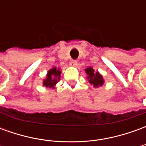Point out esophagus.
I'll return each instance as SVG.
<instances>
[{"instance_id": "esophagus-1", "label": "esophagus", "mask_w": 146, "mask_h": 146, "mask_svg": "<svg viewBox=\"0 0 146 146\" xmlns=\"http://www.w3.org/2000/svg\"><path fill=\"white\" fill-rule=\"evenodd\" d=\"M76 64H77L76 60H71V62H70V66H75Z\"/></svg>"}]
</instances>
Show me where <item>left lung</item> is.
<instances>
[{"label": "left lung", "mask_w": 146, "mask_h": 146, "mask_svg": "<svg viewBox=\"0 0 146 146\" xmlns=\"http://www.w3.org/2000/svg\"><path fill=\"white\" fill-rule=\"evenodd\" d=\"M86 73L88 74V80L89 83L93 85L94 88H98L99 86H102L104 84L103 77L98 72H95L92 67H88L85 70Z\"/></svg>", "instance_id": "obj_1"}]
</instances>
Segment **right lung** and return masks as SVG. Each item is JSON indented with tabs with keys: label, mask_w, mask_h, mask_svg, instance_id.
I'll return each instance as SVG.
<instances>
[{
	"label": "right lung",
	"mask_w": 146,
	"mask_h": 146,
	"mask_svg": "<svg viewBox=\"0 0 146 146\" xmlns=\"http://www.w3.org/2000/svg\"><path fill=\"white\" fill-rule=\"evenodd\" d=\"M61 70L57 69L56 67L52 68L47 73V77L46 79L44 80L43 81V85H44L46 88H54V86L56 85L59 80H60Z\"/></svg>",
	"instance_id": "right-lung-1"
}]
</instances>
